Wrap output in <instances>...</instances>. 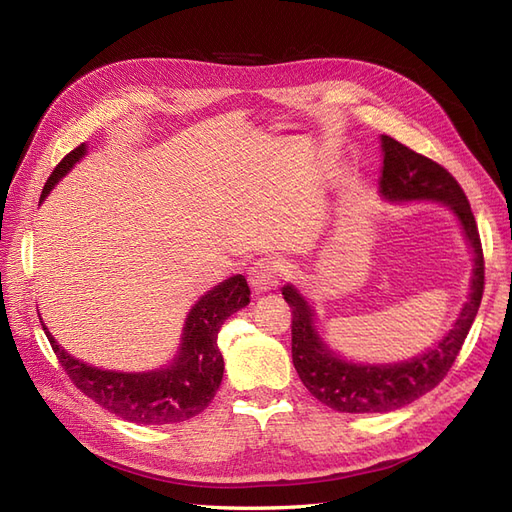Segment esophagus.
Here are the masks:
<instances>
[{"label":"esophagus","instance_id":"1","mask_svg":"<svg viewBox=\"0 0 512 512\" xmlns=\"http://www.w3.org/2000/svg\"><path fill=\"white\" fill-rule=\"evenodd\" d=\"M247 282H250L256 294L269 292L277 284V265L269 258L256 260L250 267V273H247Z\"/></svg>","mask_w":512,"mask_h":512}]
</instances>
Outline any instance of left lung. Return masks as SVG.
<instances>
[{
    "label": "left lung",
    "mask_w": 512,
    "mask_h": 512,
    "mask_svg": "<svg viewBox=\"0 0 512 512\" xmlns=\"http://www.w3.org/2000/svg\"><path fill=\"white\" fill-rule=\"evenodd\" d=\"M382 166L378 194L386 203H436L451 211L472 252L468 301L461 305L453 327L438 344L395 363H361L337 352L316 327V309L301 290L286 284L282 294L292 307V363L305 389L324 406L348 414H384L412 404L438 386L455 363L463 339L483 299L485 265L478 228L466 194L446 170L395 138L382 134Z\"/></svg>",
    "instance_id": "left-lung-1"
}]
</instances>
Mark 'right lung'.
Returning a JSON list of instances; mask_svg holds the SVG:
<instances>
[{
	"label": "right lung",
	"instance_id": "obj_1",
	"mask_svg": "<svg viewBox=\"0 0 512 512\" xmlns=\"http://www.w3.org/2000/svg\"><path fill=\"white\" fill-rule=\"evenodd\" d=\"M85 156L87 145L83 143L55 166L40 194V203ZM247 303L250 286L243 275H232L207 290L185 316L173 359L147 371H115L89 365L61 348L44 322L42 329L70 380L96 404L136 425H168L188 421L211 404L224 376L218 333L224 320Z\"/></svg>",
	"mask_w": 512,
	"mask_h": 512
}]
</instances>
